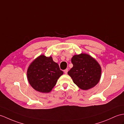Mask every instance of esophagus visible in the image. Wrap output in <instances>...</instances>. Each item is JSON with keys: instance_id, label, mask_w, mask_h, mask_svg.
Returning a JSON list of instances; mask_svg holds the SVG:
<instances>
[{"instance_id": "obj_1", "label": "esophagus", "mask_w": 124, "mask_h": 124, "mask_svg": "<svg viewBox=\"0 0 124 124\" xmlns=\"http://www.w3.org/2000/svg\"><path fill=\"white\" fill-rule=\"evenodd\" d=\"M68 71V69H65V70H64V72L65 74H67Z\"/></svg>"}]
</instances>
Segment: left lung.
Returning <instances> with one entry per match:
<instances>
[{
	"label": "left lung",
	"mask_w": 124,
	"mask_h": 124,
	"mask_svg": "<svg viewBox=\"0 0 124 124\" xmlns=\"http://www.w3.org/2000/svg\"><path fill=\"white\" fill-rule=\"evenodd\" d=\"M73 66L68 74L73 82L82 90H88L99 82L101 69L96 60L89 54L74 55L71 59Z\"/></svg>",
	"instance_id": "obj_1"
}]
</instances>
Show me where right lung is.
Wrapping results in <instances>:
<instances>
[{"label": "right lung", "instance_id": "right-lung-1", "mask_svg": "<svg viewBox=\"0 0 124 124\" xmlns=\"http://www.w3.org/2000/svg\"><path fill=\"white\" fill-rule=\"evenodd\" d=\"M63 74L51 56L41 55L31 63L27 69V79L31 85L40 93H48Z\"/></svg>", "mask_w": 124, "mask_h": 124}]
</instances>
